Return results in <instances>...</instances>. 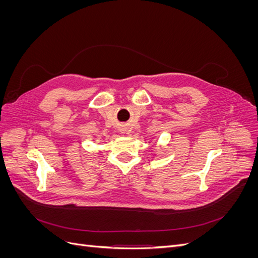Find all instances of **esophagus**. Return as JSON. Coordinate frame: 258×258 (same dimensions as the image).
Returning <instances> with one entry per match:
<instances>
[{
    "mask_svg": "<svg viewBox=\"0 0 258 258\" xmlns=\"http://www.w3.org/2000/svg\"><path fill=\"white\" fill-rule=\"evenodd\" d=\"M119 131L121 132V134H126V131H127V128H120V129H119Z\"/></svg>",
    "mask_w": 258,
    "mask_h": 258,
    "instance_id": "1",
    "label": "esophagus"
}]
</instances>
